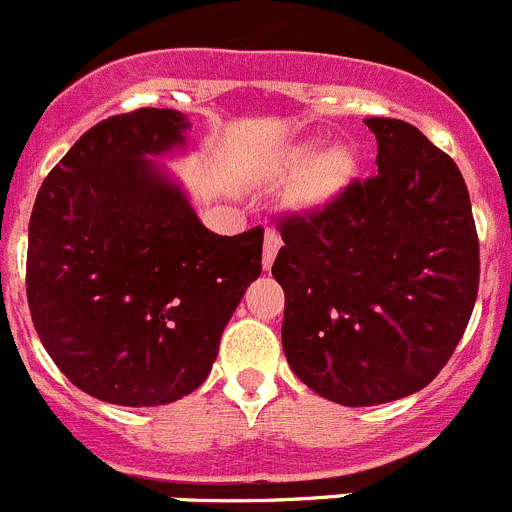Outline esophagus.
Returning <instances> with one entry per match:
<instances>
[{
  "label": "esophagus",
  "instance_id": "34e87169",
  "mask_svg": "<svg viewBox=\"0 0 512 512\" xmlns=\"http://www.w3.org/2000/svg\"><path fill=\"white\" fill-rule=\"evenodd\" d=\"M278 250H280V234L275 232V229H267L265 245H262V267H265V270L273 267V260L275 255H278Z\"/></svg>",
  "mask_w": 512,
  "mask_h": 512
}]
</instances>
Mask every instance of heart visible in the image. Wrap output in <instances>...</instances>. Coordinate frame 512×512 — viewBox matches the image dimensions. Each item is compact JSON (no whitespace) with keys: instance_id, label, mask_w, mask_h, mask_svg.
<instances>
[{"instance_id":"obj_1","label":"heart","mask_w":512,"mask_h":512,"mask_svg":"<svg viewBox=\"0 0 512 512\" xmlns=\"http://www.w3.org/2000/svg\"><path fill=\"white\" fill-rule=\"evenodd\" d=\"M352 173V155L347 150H331L313 163L306 181V199L321 201L342 188Z\"/></svg>"}]
</instances>
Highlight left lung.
<instances>
[{
    "label": "left lung",
    "instance_id": "obj_1",
    "mask_svg": "<svg viewBox=\"0 0 512 512\" xmlns=\"http://www.w3.org/2000/svg\"><path fill=\"white\" fill-rule=\"evenodd\" d=\"M377 173L280 216L283 349L313 393L377 405L418 393L457 349L480 239L457 163L400 119L370 117Z\"/></svg>",
    "mask_w": 512,
    "mask_h": 512
}]
</instances>
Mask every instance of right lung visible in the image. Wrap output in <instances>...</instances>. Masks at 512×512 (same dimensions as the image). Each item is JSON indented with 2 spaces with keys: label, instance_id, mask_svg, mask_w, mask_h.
Returning <instances> with one entry per match:
<instances>
[{
  "label": "right lung",
  "instance_id": "obj_1",
  "mask_svg": "<svg viewBox=\"0 0 512 512\" xmlns=\"http://www.w3.org/2000/svg\"><path fill=\"white\" fill-rule=\"evenodd\" d=\"M186 127L181 112L153 107L94 124L32 206V324L76 388L114 405H165L199 388L262 273V227L209 232L147 160L183 145Z\"/></svg>",
  "mask_w": 512,
  "mask_h": 512
}]
</instances>
